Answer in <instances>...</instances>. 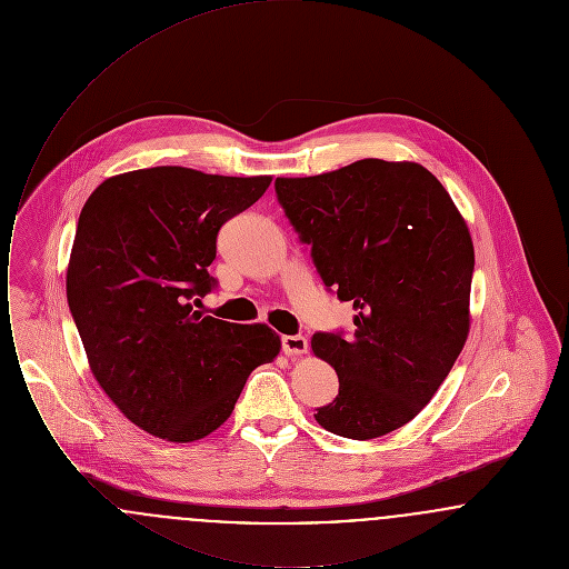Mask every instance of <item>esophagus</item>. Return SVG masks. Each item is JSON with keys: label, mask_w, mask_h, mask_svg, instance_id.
<instances>
[{"label": "esophagus", "mask_w": 569, "mask_h": 569, "mask_svg": "<svg viewBox=\"0 0 569 569\" xmlns=\"http://www.w3.org/2000/svg\"><path fill=\"white\" fill-rule=\"evenodd\" d=\"M309 343L302 335H286L281 337V350L286 356H300V353L307 352Z\"/></svg>", "instance_id": "34e87169"}]
</instances>
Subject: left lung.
Masks as SVG:
<instances>
[{"instance_id": "1", "label": "left lung", "mask_w": 569, "mask_h": 569, "mask_svg": "<svg viewBox=\"0 0 569 569\" xmlns=\"http://www.w3.org/2000/svg\"><path fill=\"white\" fill-rule=\"evenodd\" d=\"M277 200L328 290L353 305V335L316 332L339 376L316 420L376 439L433 399L469 335L473 243L450 193L416 162L358 160L316 177H277Z\"/></svg>"}]
</instances>
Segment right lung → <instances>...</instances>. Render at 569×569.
I'll use <instances>...</instances> for the list:
<instances>
[{"instance_id": "add662e5", "label": "right lung", "mask_w": 569, "mask_h": 569, "mask_svg": "<svg viewBox=\"0 0 569 569\" xmlns=\"http://www.w3.org/2000/svg\"><path fill=\"white\" fill-rule=\"evenodd\" d=\"M271 181L156 166L110 177L87 198L68 305L93 378L142 431L177 443L213 433L249 373L281 350L267 325L196 309L216 288L219 228Z\"/></svg>"}]
</instances>
